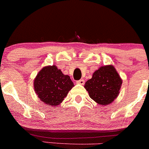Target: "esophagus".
I'll list each match as a JSON object with an SVG mask.
<instances>
[{
	"label": "esophagus",
	"instance_id": "34e87169",
	"mask_svg": "<svg viewBox=\"0 0 149 149\" xmlns=\"http://www.w3.org/2000/svg\"><path fill=\"white\" fill-rule=\"evenodd\" d=\"M76 83L79 84H81V85H83V84H84L85 81H84V79H80V80L76 81Z\"/></svg>",
	"mask_w": 149,
	"mask_h": 149
}]
</instances>
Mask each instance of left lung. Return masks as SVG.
Wrapping results in <instances>:
<instances>
[{
  "label": "left lung",
  "instance_id": "obj_1",
  "mask_svg": "<svg viewBox=\"0 0 149 149\" xmlns=\"http://www.w3.org/2000/svg\"><path fill=\"white\" fill-rule=\"evenodd\" d=\"M122 81L114 67L102 66L92 75L85 84L84 87L89 97L97 103L108 105L119 95Z\"/></svg>",
  "mask_w": 149,
  "mask_h": 149
}]
</instances>
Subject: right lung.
<instances>
[{"instance_id": "1", "label": "right lung", "mask_w": 149, "mask_h": 149, "mask_svg": "<svg viewBox=\"0 0 149 149\" xmlns=\"http://www.w3.org/2000/svg\"><path fill=\"white\" fill-rule=\"evenodd\" d=\"M73 86L70 76L63 74L55 65L41 69L34 81V89L38 97L51 105L63 102Z\"/></svg>"}]
</instances>
